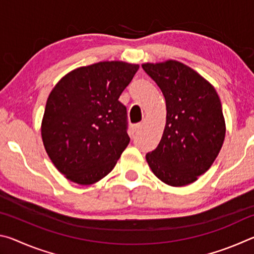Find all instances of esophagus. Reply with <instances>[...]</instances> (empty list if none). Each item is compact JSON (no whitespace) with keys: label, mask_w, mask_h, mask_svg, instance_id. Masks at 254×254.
<instances>
[{"label":"esophagus","mask_w":254,"mask_h":254,"mask_svg":"<svg viewBox=\"0 0 254 254\" xmlns=\"http://www.w3.org/2000/svg\"><path fill=\"white\" fill-rule=\"evenodd\" d=\"M142 127V123H136V124H133L132 126V132L135 133L140 130V128Z\"/></svg>","instance_id":"obj_1"}]
</instances>
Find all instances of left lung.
I'll list each match as a JSON object with an SVG mask.
<instances>
[{
	"label": "left lung",
	"instance_id": "obj_1",
	"mask_svg": "<svg viewBox=\"0 0 254 254\" xmlns=\"http://www.w3.org/2000/svg\"><path fill=\"white\" fill-rule=\"evenodd\" d=\"M166 100V127L156 150L145 159L152 173L173 187L205 174L221 151L225 120L220 96L198 72L177 60L143 64Z\"/></svg>",
	"mask_w": 254,
	"mask_h": 254
}]
</instances>
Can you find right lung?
Listing matches in <instances>:
<instances>
[{"label": "right lung", "instance_id": "add662e5", "mask_svg": "<svg viewBox=\"0 0 254 254\" xmlns=\"http://www.w3.org/2000/svg\"><path fill=\"white\" fill-rule=\"evenodd\" d=\"M136 64L101 62L76 68L47 100L41 136L56 168L72 183L92 185L117 165L130 142L127 107L119 101Z\"/></svg>", "mask_w": 254, "mask_h": 254}]
</instances>
